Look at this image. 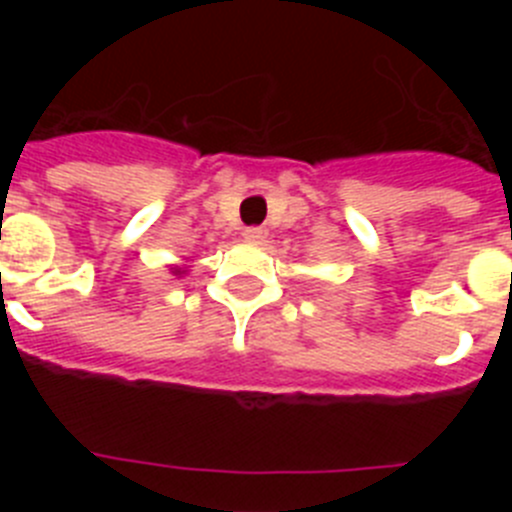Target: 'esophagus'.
Here are the masks:
<instances>
[{
	"label": "esophagus",
	"mask_w": 512,
	"mask_h": 512,
	"mask_svg": "<svg viewBox=\"0 0 512 512\" xmlns=\"http://www.w3.org/2000/svg\"><path fill=\"white\" fill-rule=\"evenodd\" d=\"M243 238H248V241H264L266 238V230L264 228H246L243 230Z\"/></svg>",
	"instance_id": "34e87169"
}]
</instances>
